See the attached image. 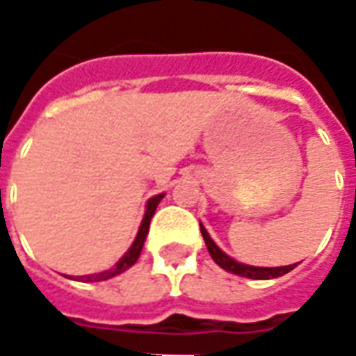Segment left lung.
<instances>
[{
  "mask_svg": "<svg viewBox=\"0 0 356 356\" xmlns=\"http://www.w3.org/2000/svg\"><path fill=\"white\" fill-rule=\"evenodd\" d=\"M201 234H202V238H204L207 248H209L211 258H213V260H215L222 270H227V272H230V274H236V276H242V277H250V280H270V277L284 276V274H288V272H291V270L296 268V264H291V266H280V268H258V266L240 264L236 262V260H232L230 256H227L225 252L216 246L202 225H201Z\"/></svg>",
  "mask_w": 356,
  "mask_h": 356,
  "instance_id": "1",
  "label": "left lung"
}]
</instances>
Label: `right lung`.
Segmentation results:
<instances>
[{
  "label": "right lung",
  "mask_w": 356,
  "mask_h": 356,
  "mask_svg": "<svg viewBox=\"0 0 356 356\" xmlns=\"http://www.w3.org/2000/svg\"><path fill=\"white\" fill-rule=\"evenodd\" d=\"M163 199V193L161 195H155L152 197L149 201H147V207H145V215H143V220H141V227L138 230V236L134 240V244L129 246V250L122 256V260L114 266V268H110V270H106V272H100V274H90V276H80V282H104V280H110V277L118 276V274H122V272H126L128 268H131L134 264L138 262V258H140L141 248H143V242H145V236H147V230H149V222H152V216H154L155 209H157V204L159 201Z\"/></svg>",
  "instance_id": "obj_1"
}]
</instances>
